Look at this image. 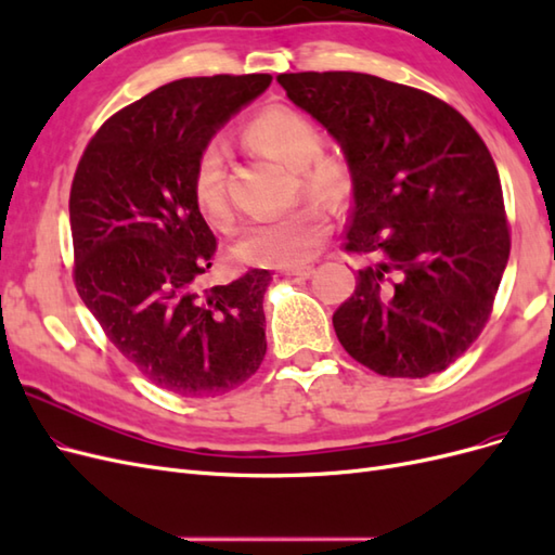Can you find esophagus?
Returning a JSON list of instances; mask_svg holds the SVG:
<instances>
[{"instance_id": "obj_1", "label": "esophagus", "mask_w": 555, "mask_h": 555, "mask_svg": "<svg viewBox=\"0 0 555 555\" xmlns=\"http://www.w3.org/2000/svg\"><path fill=\"white\" fill-rule=\"evenodd\" d=\"M312 273H314V268H312V266L287 268V271H284V275H287V278H300V280H308Z\"/></svg>"}]
</instances>
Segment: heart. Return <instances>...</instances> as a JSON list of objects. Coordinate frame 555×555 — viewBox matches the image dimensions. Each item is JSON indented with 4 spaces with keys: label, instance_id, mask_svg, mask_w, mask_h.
<instances>
[{
    "label": "heart",
    "instance_id": "heart-1",
    "mask_svg": "<svg viewBox=\"0 0 555 555\" xmlns=\"http://www.w3.org/2000/svg\"><path fill=\"white\" fill-rule=\"evenodd\" d=\"M245 141L259 153L298 171V188L328 208H340L351 194L347 164L322 157V133L304 113L289 106H268L245 127ZM192 190L208 222L227 227L231 204L227 194V157L220 141H210L194 162ZM328 238V220L317 206H304L280 220L249 224L231 247L245 266L296 268L308 263Z\"/></svg>",
    "mask_w": 555,
    "mask_h": 555
}]
</instances>
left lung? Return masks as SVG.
<instances>
[{"instance_id":"obj_1","label":"left lung","mask_w":555,"mask_h":555,"mask_svg":"<svg viewBox=\"0 0 555 555\" xmlns=\"http://www.w3.org/2000/svg\"><path fill=\"white\" fill-rule=\"evenodd\" d=\"M338 141L354 188L345 249L367 255L333 314L351 359L384 377L442 373L477 340L509 259L495 162L438 96L354 72L280 74Z\"/></svg>"}]
</instances>
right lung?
Masks as SVG:
<instances>
[{
    "mask_svg": "<svg viewBox=\"0 0 555 555\" xmlns=\"http://www.w3.org/2000/svg\"><path fill=\"white\" fill-rule=\"evenodd\" d=\"M268 74L182 78L117 111L74 176L69 220L82 304L120 354L182 398H215L259 371L271 273L201 287L217 241L192 173L201 147L271 86Z\"/></svg>",
    "mask_w": 555,
    "mask_h": 555,
    "instance_id": "right-lung-1",
    "label": "right lung"
}]
</instances>
